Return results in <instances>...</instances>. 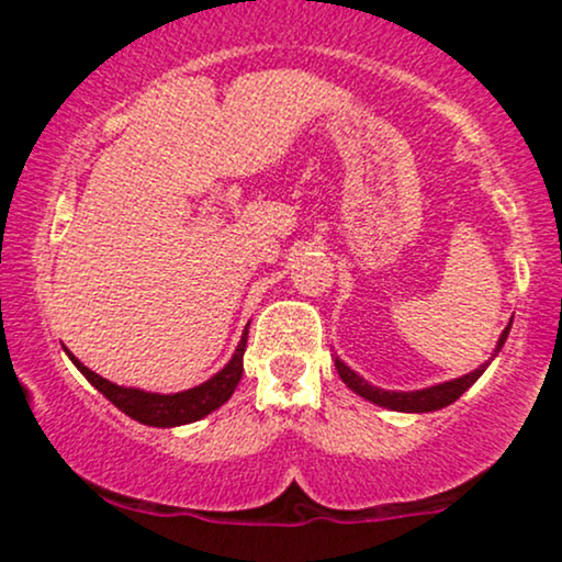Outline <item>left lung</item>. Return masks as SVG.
<instances>
[{
	"instance_id": "1",
	"label": "left lung",
	"mask_w": 562,
	"mask_h": 562,
	"mask_svg": "<svg viewBox=\"0 0 562 562\" xmlns=\"http://www.w3.org/2000/svg\"><path fill=\"white\" fill-rule=\"evenodd\" d=\"M509 325H513V322H509ZM509 325L505 327V333L499 335V344H496V351H499V348L505 346ZM335 370H338L340 380H344L348 389L357 391L359 396L370 398L372 404L389 406V409H396V412H436V409H441V406H449L451 402H457V398H460L462 393H465L470 385H473L475 380L483 375L486 364L479 367V370H475V372H470V375H462V378H457V380H449V383L434 385V389L409 391V393L375 389V385H370V383H367V380L359 378L357 372L348 370V367L340 362V359H335Z\"/></svg>"
}]
</instances>
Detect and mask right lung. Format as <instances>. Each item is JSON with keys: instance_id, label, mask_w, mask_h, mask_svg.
Listing matches in <instances>:
<instances>
[{"instance_id": "add662e5", "label": "right lung", "mask_w": 562, "mask_h": 562, "mask_svg": "<svg viewBox=\"0 0 562 562\" xmlns=\"http://www.w3.org/2000/svg\"><path fill=\"white\" fill-rule=\"evenodd\" d=\"M245 344H248V330L243 333L235 357L229 359V364L224 367L222 372H216L214 378L205 380L198 389L182 393H147L137 389H124V385H115L111 380L97 375L89 367H83L74 353H68V357L70 362L79 367L81 375L87 378L108 402L119 406L121 412H126L132 420H137L142 425H153V428H173V425L195 423L200 417L211 415V412L218 409V406L235 393L237 383H240L243 378Z\"/></svg>"}]
</instances>
